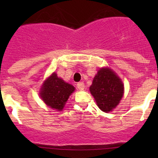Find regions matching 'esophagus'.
Instances as JSON below:
<instances>
[{
    "label": "esophagus",
    "mask_w": 158,
    "mask_h": 158,
    "mask_svg": "<svg viewBox=\"0 0 158 158\" xmlns=\"http://www.w3.org/2000/svg\"><path fill=\"white\" fill-rule=\"evenodd\" d=\"M77 88L79 89V90H83L84 88H85V85L82 82H79L77 83Z\"/></svg>",
    "instance_id": "34e87169"
}]
</instances>
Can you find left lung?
Listing matches in <instances>:
<instances>
[{"instance_id": "8db88e82", "label": "left lung", "mask_w": 158, "mask_h": 158, "mask_svg": "<svg viewBox=\"0 0 158 158\" xmlns=\"http://www.w3.org/2000/svg\"><path fill=\"white\" fill-rule=\"evenodd\" d=\"M89 89L98 108L105 112L114 109L124 93L123 83L118 76L109 68L98 70Z\"/></svg>"}]
</instances>
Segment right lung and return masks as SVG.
<instances>
[{"label": "right lung", "instance_id": "add662e5", "mask_svg": "<svg viewBox=\"0 0 158 158\" xmlns=\"http://www.w3.org/2000/svg\"><path fill=\"white\" fill-rule=\"evenodd\" d=\"M74 89L73 85L65 82L54 73L43 85L40 96L49 107L61 111Z\"/></svg>", "mask_w": 158, "mask_h": 158}]
</instances>
